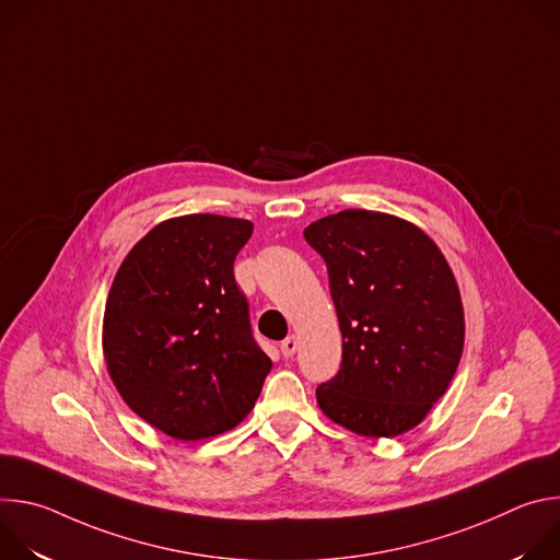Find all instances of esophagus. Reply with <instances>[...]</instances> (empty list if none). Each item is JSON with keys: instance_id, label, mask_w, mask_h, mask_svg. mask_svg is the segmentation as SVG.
Returning <instances> with one entry per match:
<instances>
[{"instance_id": "34e87169", "label": "esophagus", "mask_w": 560, "mask_h": 560, "mask_svg": "<svg viewBox=\"0 0 560 560\" xmlns=\"http://www.w3.org/2000/svg\"><path fill=\"white\" fill-rule=\"evenodd\" d=\"M296 350H299V339L294 335H290L285 341H281V354L283 357H294Z\"/></svg>"}]
</instances>
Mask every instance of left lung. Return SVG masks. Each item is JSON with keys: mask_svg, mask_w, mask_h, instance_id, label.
Segmentation results:
<instances>
[{"mask_svg": "<svg viewBox=\"0 0 560 560\" xmlns=\"http://www.w3.org/2000/svg\"><path fill=\"white\" fill-rule=\"evenodd\" d=\"M303 236L326 259L343 335L341 370L316 387L318 408L368 439L410 432L463 354L465 314L447 259L419 225L376 210L328 214Z\"/></svg>", "mask_w": 560, "mask_h": 560, "instance_id": "1", "label": "left lung"}]
</instances>
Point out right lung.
<instances>
[{"mask_svg":"<svg viewBox=\"0 0 560 560\" xmlns=\"http://www.w3.org/2000/svg\"><path fill=\"white\" fill-rule=\"evenodd\" d=\"M255 225L221 214L156 223L121 261L104 310L113 385L148 425L201 441L242 423L272 368L232 275Z\"/></svg>","mask_w":560,"mask_h":560,"instance_id":"right-lung-1","label":"right lung"}]
</instances>
